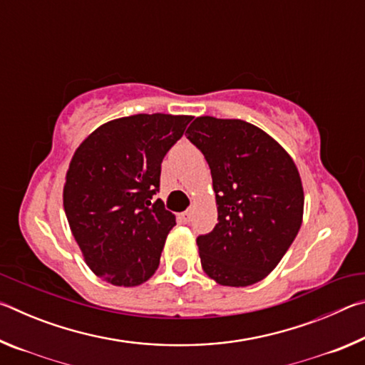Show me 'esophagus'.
Listing matches in <instances>:
<instances>
[{"label": "esophagus", "instance_id": "1", "mask_svg": "<svg viewBox=\"0 0 365 365\" xmlns=\"http://www.w3.org/2000/svg\"><path fill=\"white\" fill-rule=\"evenodd\" d=\"M191 209H188V211H185V212H182V215H180V219H182V222L183 224H188V222L191 220Z\"/></svg>", "mask_w": 365, "mask_h": 365}]
</instances>
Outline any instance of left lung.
Returning a JSON list of instances; mask_svg holds the SVG:
<instances>
[{
    "instance_id": "left-lung-1",
    "label": "left lung",
    "mask_w": 365,
    "mask_h": 365,
    "mask_svg": "<svg viewBox=\"0 0 365 365\" xmlns=\"http://www.w3.org/2000/svg\"><path fill=\"white\" fill-rule=\"evenodd\" d=\"M187 133L205 154L217 201V224L196 238L202 269L219 285H252L277 267L299 232V172L289 154L250 122L202 115Z\"/></svg>"
}]
</instances>
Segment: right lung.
<instances>
[{
	"label": "right lung",
	"mask_w": 365,
	"mask_h": 365,
	"mask_svg": "<svg viewBox=\"0 0 365 365\" xmlns=\"http://www.w3.org/2000/svg\"><path fill=\"white\" fill-rule=\"evenodd\" d=\"M191 115L137 114L110 120L77 148L64 185V211L88 267L117 287L156 272L175 225L159 191L160 164Z\"/></svg>",
	"instance_id": "1"
}]
</instances>
